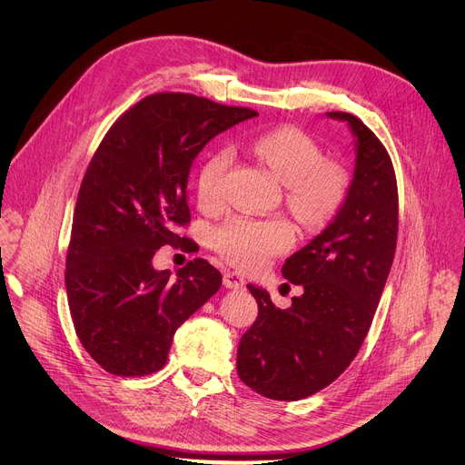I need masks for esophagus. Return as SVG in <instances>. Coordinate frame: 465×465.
I'll return each mask as SVG.
<instances>
[{"label": "esophagus", "mask_w": 465, "mask_h": 465, "mask_svg": "<svg viewBox=\"0 0 465 465\" xmlns=\"http://www.w3.org/2000/svg\"><path fill=\"white\" fill-rule=\"evenodd\" d=\"M224 287L226 289H242L244 287V278L237 272H224Z\"/></svg>", "instance_id": "esophagus-1"}]
</instances>
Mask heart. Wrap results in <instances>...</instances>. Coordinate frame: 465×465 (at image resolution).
Returning <instances> with one entry per match:
<instances>
[{
  "label": "heart",
  "instance_id": "obj_1",
  "mask_svg": "<svg viewBox=\"0 0 465 465\" xmlns=\"http://www.w3.org/2000/svg\"><path fill=\"white\" fill-rule=\"evenodd\" d=\"M252 151L287 183V203L305 228H322L337 217L350 193V174L342 163L323 160L320 147L303 130L278 126L262 132L253 138ZM232 158L230 149H219L198 171L196 196L204 210H219L224 204ZM294 241L296 228L283 217H235L213 233L215 250L244 271L261 269Z\"/></svg>",
  "mask_w": 465,
  "mask_h": 465
}]
</instances>
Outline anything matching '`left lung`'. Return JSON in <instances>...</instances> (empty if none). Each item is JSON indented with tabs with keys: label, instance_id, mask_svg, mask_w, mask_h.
I'll list each match as a JSON object with an SVG mask.
<instances>
[{
	"label": "left lung",
	"instance_id": "8db88e82",
	"mask_svg": "<svg viewBox=\"0 0 465 465\" xmlns=\"http://www.w3.org/2000/svg\"><path fill=\"white\" fill-rule=\"evenodd\" d=\"M357 140L353 182L344 206L320 235L282 269L303 287L289 309L255 285L257 318L237 350V373L257 393L298 401L333 382L357 357L379 305L400 226L397 180L388 151L373 132L346 112Z\"/></svg>",
	"mask_w": 465,
	"mask_h": 465
}]
</instances>
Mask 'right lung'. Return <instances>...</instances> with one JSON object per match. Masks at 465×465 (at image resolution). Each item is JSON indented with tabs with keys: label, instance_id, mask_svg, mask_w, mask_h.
I'll use <instances>...</instances> for the list:
<instances>
[{
	"label": "right lung",
	"instance_id": "right-lung-1",
	"mask_svg": "<svg viewBox=\"0 0 465 465\" xmlns=\"http://www.w3.org/2000/svg\"><path fill=\"white\" fill-rule=\"evenodd\" d=\"M255 115L160 92L130 106L99 143L77 196L65 291L81 344L108 373L162 370L174 331L221 289V272L203 257L176 278L154 271L153 257L165 244L194 248L178 233L191 223L193 160L221 132Z\"/></svg>",
	"mask_w": 465,
	"mask_h": 465
}]
</instances>
